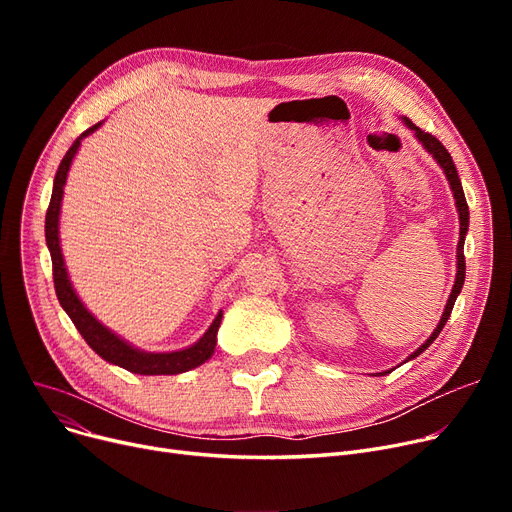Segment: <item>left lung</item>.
<instances>
[{
    "instance_id": "1",
    "label": "left lung",
    "mask_w": 512,
    "mask_h": 512,
    "mask_svg": "<svg viewBox=\"0 0 512 512\" xmlns=\"http://www.w3.org/2000/svg\"><path fill=\"white\" fill-rule=\"evenodd\" d=\"M402 122H405V126L415 132V137H417V141L423 145V149H425L429 155H432V157L438 161V164H440V168L444 170V174H446V178H448V184H450V191H452V195H454L456 211H459V222H461V228H459V247H456V278H454L452 292H450L448 303H446V307H444L440 324L436 326V330L432 332V336H429V338L417 348L415 353H411V357H407V361H411V359L419 357V355L425 351V348L440 336L442 328L446 326V321H448V317H450V313H452L454 301H456V297H459V294H461V288H463V284H465V251H463V249H465V236H467V230H469V205H467V199H465V193H463V184H461L459 172H456V166H454V161H452L450 153L446 151V147H444L436 137H432V134H429V132H423L421 128H417L407 116H402ZM390 371H392V369H390ZM390 371H384V373H390ZM384 373H382V375H384Z\"/></svg>"
}]
</instances>
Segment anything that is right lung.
<instances>
[{"mask_svg": "<svg viewBox=\"0 0 512 512\" xmlns=\"http://www.w3.org/2000/svg\"><path fill=\"white\" fill-rule=\"evenodd\" d=\"M103 122H97L89 130H85L80 137L72 143L68 153L64 155L62 164L56 172V178H53V191H51V201L47 207L45 215V240H47V249L51 255V265H53V284H56V294L62 309L68 313L72 319V324L80 332V336L85 338V342L93 348V351L107 363L118 365L130 373H139V375H176L184 373L188 369H195L203 365L207 359H211L215 344H218V330L222 324V311L215 315L211 321V326L207 332L188 348H182V351H172V353H147L141 351V348L132 346L118 334H114L110 328H105L101 321L85 307V303L78 299V294L68 278V270L64 263L62 247H60V209H62V197H64V184L70 172L72 159L89 134H93Z\"/></svg>", "mask_w": 512, "mask_h": 512, "instance_id": "obj_1", "label": "right lung"}]
</instances>
